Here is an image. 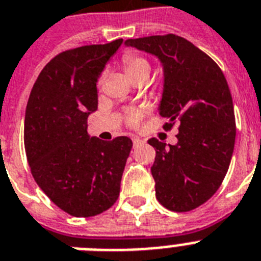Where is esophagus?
<instances>
[{
    "label": "esophagus",
    "mask_w": 261,
    "mask_h": 261,
    "mask_svg": "<svg viewBox=\"0 0 261 261\" xmlns=\"http://www.w3.org/2000/svg\"><path fill=\"white\" fill-rule=\"evenodd\" d=\"M133 143H134V146H137V144L143 143V141H142L141 138H133Z\"/></svg>",
    "instance_id": "obj_1"
}]
</instances>
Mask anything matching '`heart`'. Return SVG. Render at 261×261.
I'll return each instance as SVG.
<instances>
[{
	"mask_svg": "<svg viewBox=\"0 0 261 261\" xmlns=\"http://www.w3.org/2000/svg\"><path fill=\"white\" fill-rule=\"evenodd\" d=\"M123 63L124 71H126L127 76L130 78L133 82H137L139 80H147L148 75H150L151 71V65L144 57L139 56L137 53H126L123 56ZM102 82V80L99 81V83ZM144 115V110H139V109H135V110H131L130 113L126 115V122L128 126L135 127Z\"/></svg>",
	"mask_w": 261,
	"mask_h": 261,
	"instance_id": "obj_1",
	"label": "heart"
}]
</instances>
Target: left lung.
I'll use <instances>...</instances> for the list:
<instances>
[{
    "instance_id": "obj_1",
    "label": "left lung",
    "mask_w": 261,
    "mask_h": 261,
    "mask_svg": "<svg viewBox=\"0 0 261 261\" xmlns=\"http://www.w3.org/2000/svg\"><path fill=\"white\" fill-rule=\"evenodd\" d=\"M126 46L158 57L163 66L161 117L164 130L179 124L178 143L148 139L156 151L151 174L158 201L187 212L208 200L231 163L236 124L231 91L216 62L175 34L127 39Z\"/></svg>"
}]
</instances>
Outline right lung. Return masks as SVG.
Returning a JSON list of instances; mask_svg holds the SVG:
<instances>
[{
  "label": "right lung",
  "mask_w": 261,
  "mask_h": 261,
  "mask_svg": "<svg viewBox=\"0 0 261 261\" xmlns=\"http://www.w3.org/2000/svg\"><path fill=\"white\" fill-rule=\"evenodd\" d=\"M123 39L60 53L42 69L25 113L26 158L50 200L76 218L102 214L117 201L130 138L111 142L87 134L98 109L97 82Z\"/></svg>",
  "instance_id": "obj_1"
}]
</instances>
